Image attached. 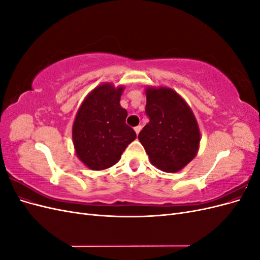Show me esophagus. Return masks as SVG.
<instances>
[{
	"instance_id": "obj_1",
	"label": "esophagus",
	"mask_w": 260,
	"mask_h": 260,
	"mask_svg": "<svg viewBox=\"0 0 260 260\" xmlns=\"http://www.w3.org/2000/svg\"><path fill=\"white\" fill-rule=\"evenodd\" d=\"M141 129H142V125H137V127H135V131H136V133H137V135H139V133H140V131H141Z\"/></svg>"
}]
</instances>
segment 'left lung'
Instances as JSON below:
<instances>
[{
    "instance_id": "8db88e82",
    "label": "left lung",
    "mask_w": 260,
    "mask_h": 260,
    "mask_svg": "<svg viewBox=\"0 0 260 260\" xmlns=\"http://www.w3.org/2000/svg\"><path fill=\"white\" fill-rule=\"evenodd\" d=\"M145 113L149 122L139 140L156 168L177 172L198 154L201 133L192 109L170 88L145 89Z\"/></svg>"
}]
</instances>
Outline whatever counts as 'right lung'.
<instances>
[{
    "mask_svg": "<svg viewBox=\"0 0 260 260\" xmlns=\"http://www.w3.org/2000/svg\"><path fill=\"white\" fill-rule=\"evenodd\" d=\"M123 89L112 83L101 84L78 109L73 125L74 146L78 158L92 170L114 166L137 138L125 123L128 113L119 103Z\"/></svg>",
    "mask_w": 260,
    "mask_h": 260,
    "instance_id": "add662e5",
    "label": "right lung"
}]
</instances>
